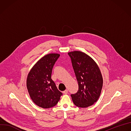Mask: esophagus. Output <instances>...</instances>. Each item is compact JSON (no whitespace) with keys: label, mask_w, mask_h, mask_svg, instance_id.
<instances>
[{"label":"esophagus","mask_w":131,"mask_h":131,"mask_svg":"<svg viewBox=\"0 0 131 131\" xmlns=\"http://www.w3.org/2000/svg\"><path fill=\"white\" fill-rule=\"evenodd\" d=\"M63 92L64 94H67V93H68V90L66 89V90H65V91H64Z\"/></svg>","instance_id":"1"}]
</instances>
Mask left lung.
Returning a JSON list of instances; mask_svg holds the SVG:
<instances>
[{
	"mask_svg": "<svg viewBox=\"0 0 131 131\" xmlns=\"http://www.w3.org/2000/svg\"><path fill=\"white\" fill-rule=\"evenodd\" d=\"M68 54L78 83V90L70 96L75 105L87 108L100 97L103 85L101 72L96 62L86 54L74 51Z\"/></svg>",
	"mask_w": 131,
	"mask_h": 131,
	"instance_id": "8db88e82",
	"label": "left lung"
}]
</instances>
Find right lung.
Segmentation results:
<instances>
[{"mask_svg":"<svg viewBox=\"0 0 131 131\" xmlns=\"http://www.w3.org/2000/svg\"><path fill=\"white\" fill-rule=\"evenodd\" d=\"M59 56L53 53L44 56L32 67L27 77L30 96L35 104L42 108L56 105L63 94L51 78L53 67Z\"/></svg>","mask_w":131,"mask_h":131,"instance_id":"1","label":"right lung"}]
</instances>
